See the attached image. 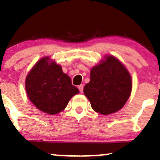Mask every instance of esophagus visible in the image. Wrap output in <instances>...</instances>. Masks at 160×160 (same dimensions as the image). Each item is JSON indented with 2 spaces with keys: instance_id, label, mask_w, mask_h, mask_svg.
Returning <instances> with one entry per match:
<instances>
[{
  "instance_id": "obj_1",
  "label": "esophagus",
  "mask_w": 160,
  "mask_h": 160,
  "mask_svg": "<svg viewBox=\"0 0 160 160\" xmlns=\"http://www.w3.org/2000/svg\"><path fill=\"white\" fill-rule=\"evenodd\" d=\"M78 89H79V91H80V92L81 93H82L83 92V90H84V85L83 84H81V85H79V86H78Z\"/></svg>"
}]
</instances>
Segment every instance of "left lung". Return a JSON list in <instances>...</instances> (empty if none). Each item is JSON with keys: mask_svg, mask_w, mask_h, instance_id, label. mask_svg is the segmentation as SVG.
I'll return each mask as SVG.
<instances>
[{"mask_svg": "<svg viewBox=\"0 0 160 160\" xmlns=\"http://www.w3.org/2000/svg\"><path fill=\"white\" fill-rule=\"evenodd\" d=\"M132 78L124 65L113 56L91 69L90 82L84 93L96 112L108 115L120 110L130 98Z\"/></svg>", "mask_w": 160, "mask_h": 160, "instance_id": "8db88e82", "label": "left lung"}]
</instances>
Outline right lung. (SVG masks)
<instances>
[{
	"label": "right lung",
	"instance_id": "add662e5",
	"mask_svg": "<svg viewBox=\"0 0 160 160\" xmlns=\"http://www.w3.org/2000/svg\"><path fill=\"white\" fill-rule=\"evenodd\" d=\"M49 57L41 58L28 74L25 89L30 101L43 112L51 115L64 110L73 95L79 92L62 67Z\"/></svg>",
	"mask_w": 160,
	"mask_h": 160
}]
</instances>
